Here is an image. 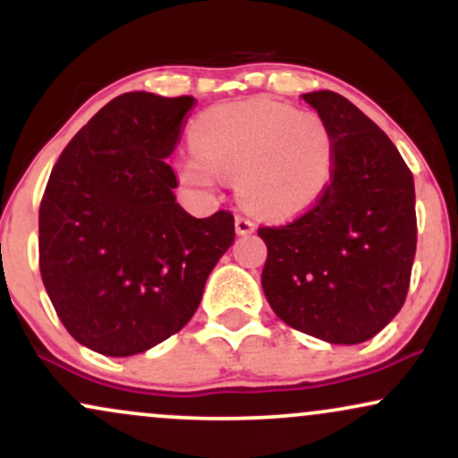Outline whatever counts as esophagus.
Segmentation results:
<instances>
[{"label": "esophagus", "mask_w": 458, "mask_h": 458, "mask_svg": "<svg viewBox=\"0 0 458 458\" xmlns=\"http://www.w3.org/2000/svg\"><path fill=\"white\" fill-rule=\"evenodd\" d=\"M234 228H236V234L239 236H247V234H251L256 230V224L251 222V219H247V217H236L234 219Z\"/></svg>", "instance_id": "1"}]
</instances>
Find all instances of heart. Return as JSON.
I'll return each mask as SVG.
<instances>
[{
    "instance_id": "b5f03b06",
    "label": "heart",
    "mask_w": 458,
    "mask_h": 458,
    "mask_svg": "<svg viewBox=\"0 0 458 458\" xmlns=\"http://www.w3.org/2000/svg\"><path fill=\"white\" fill-rule=\"evenodd\" d=\"M193 148L178 161L189 187H217L236 178V196L250 213L291 219L306 213L334 178V135L314 112L267 97L211 107L193 127Z\"/></svg>"
}]
</instances>
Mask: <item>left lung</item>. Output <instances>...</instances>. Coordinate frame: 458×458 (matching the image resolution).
I'll return each instance as SVG.
<instances>
[{
	"instance_id": "8db88e82",
	"label": "left lung",
	"mask_w": 458,
	"mask_h": 458,
	"mask_svg": "<svg viewBox=\"0 0 458 458\" xmlns=\"http://www.w3.org/2000/svg\"><path fill=\"white\" fill-rule=\"evenodd\" d=\"M301 98L334 135V178L306 215L259 230L269 250L262 291L291 327L329 344H360L407 297L418 241L413 176L349 98L331 90Z\"/></svg>"
}]
</instances>
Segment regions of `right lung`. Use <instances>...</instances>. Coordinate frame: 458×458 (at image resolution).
I'll use <instances>...</instances> for the list:
<instances>
[{
    "mask_svg": "<svg viewBox=\"0 0 458 458\" xmlns=\"http://www.w3.org/2000/svg\"><path fill=\"white\" fill-rule=\"evenodd\" d=\"M193 97L127 92L90 118L57 159L38 213L40 276L79 344L144 353L182 329L234 217L198 219L176 202L165 159Z\"/></svg>",
    "mask_w": 458,
    "mask_h": 458,
    "instance_id": "obj_1",
    "label": "right lung"
}]
</instances>
